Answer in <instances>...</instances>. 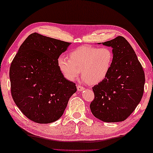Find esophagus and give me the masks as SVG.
<instances>
[{
    "instance_id": "obj_1",
    "label": "esophagus",
    "mask_w": 153,
    "mask_h": 153,
    "mask_svg": "<svg viewBox=\"0 0 153 153\" xmlns=\"http://www.w3.org/2000/svg\"><path fill=\"white\" fill-rule=\"evenodd\" d=\"M76 87H77V90H78L79 91H83V90L85 89V87L81 86V85H79V84H77V85H76Z\"/></svg>"
}]
</instances>
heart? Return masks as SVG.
I'll return each mask as SVG.
<instances>
[{
    "instance_id": "heart-1",
    "label": "heart",
    "mask_w": 153,
    "mask_h": 153,
    "mask_svg": "<svg viewBox=\"0 0 153 153\" xmlns=\"http://www.w3.org/2000/svg\"><path fill=\"white\" fill-rule=\"evenodd\" d=\"M114 62V53L108 47H97L82 45L68 53V59L60 56L57 66L67 80L74 81L79 72L84 81L96 85L104 81L108 75Z\"/></svg>"
}]
</instances>
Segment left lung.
I'll return each mask as SVG.
<instances>
[{
    "label": "left lung",
    "instance_id": "1",
    "mask_svg": "<svg viewBox=\"0 0 153 153\" xmlns=\"http://www.w3.org/2000/svg\"><path fill=\"white\" fill-rule=\"evenodd\" d=\"M112 47L114 62L108 75L93 87L92 114L104 122L125 121L143 96L145 75L134 50L124 37L102 42Z\"/></svg>",
    "mask_w": 153,
    "mask_h": 153
}]
</instances>
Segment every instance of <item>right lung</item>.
<instances>
[{
  "mask_svg": "<svg viewBox=\"0 0 153 153\" xmlns=\"http://www.w3.org/2000/svg\"><path fill=\"white\" fill-rule=\"evenodd\" d=\"M71 42L32 33L20 46L9 70L11 96L27 119L37 123L58 120L76 84L65 79L57 59Z\"/></svg>",
  "mask_w": 153,
  "mask_h": 153,
  "instance_id": "1",
  "label": "right lung"
}]
</instances>
